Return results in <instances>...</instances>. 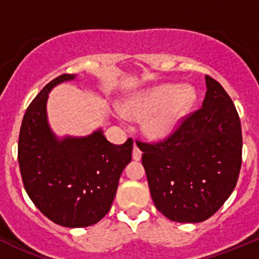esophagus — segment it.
<instances>
[{"mask_svg": "<svg viewBox=\"0 0 259 259\" xmlns=\"http://www.w3.org/2000/svg\"><path fill=\"white\" fill-rule=\"evenodd\" d=\"M132 157H133V159H135V161H140L141 157H142V152H141V149L138 148L136 145H135V147H133Z\"/></svg>", "mask_w": 259, "mask_h": 259, "instance_id": "obj_1", "label": "esophagus"}]
</instances>
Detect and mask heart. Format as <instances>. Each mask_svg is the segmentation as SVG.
<instances>
[{
    "label": "heart",
    "instance_id": "heart-1",
    "mask_svg": "<svg viewBox=\"0 0 259 259\" xmlns=\"http://www.w3.org/2000/svg\"><path fill=\"white\" fill-rule=\"evenodd\" d=\"M196 100L193 89L177 84H159L135 93L124 102L123 111L131 117L146 118L142 127L153 140H164L177 131Z\"/></svg>",
    "mask_w": 259,
    "mask_h": 259
}]
</instances>
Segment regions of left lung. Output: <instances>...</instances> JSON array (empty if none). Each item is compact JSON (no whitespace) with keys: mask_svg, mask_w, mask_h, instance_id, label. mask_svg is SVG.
Masks as SVG:
<instances>
[{"mask_svg":"<svg viewBox=\"0 0 259 259\" xmlns=\"http://www.w3.org/2000/svg\"><path fill=\"white\" fill-rule=\"evenodd\" d=\"M202 107L157 145L137 142L143 152L152 199L170 221L203 222L233 192L242 163L241 121L231 97L206 76Z\"/></svg>","mask_w":259,"mask_h":259,"instance_id":"left-lung-1","label":"left lung"}]
</instances>
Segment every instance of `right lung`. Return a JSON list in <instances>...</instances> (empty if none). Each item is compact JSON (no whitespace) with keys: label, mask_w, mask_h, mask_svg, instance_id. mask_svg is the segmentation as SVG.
<instances>
[{"label":"right lung","mask_w":259,"mask_h":259,"mask_svg":"<svg viewBox=\"0 0 259 259\" xmlns=\"http://www.w3.org/2000/svg\"><path fill=\"white\" fill-rule=\"evenodd\" d=\"M58 76L28 106L18 138V163L31 201L49 220L68 228L89 227L111 208L122 170L132 159L133 141L108 142L102 128L60 138L47 117L53 87L76 79Z\"/></svg>","instance_id":"obj_1"}]
</instances>
